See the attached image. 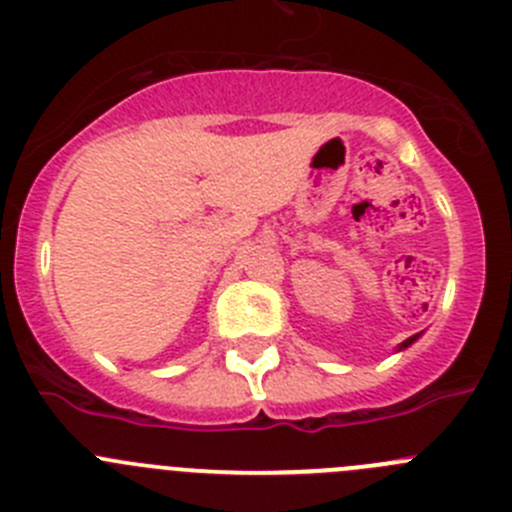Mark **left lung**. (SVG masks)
<instances>
[{"label":"left lung","mask_w":512,"mask_h":512,"mask_svg":"<svg viewBox=\"0 0 512 512\" xmlns=\"http://www.w3.org/2000/svg\"><path fill=\"white\" fill-rule=\"evenodd\" d=\"M417 338H419V333H414V336H412V338H407V341L401 343V346H399V348H407V346H412V343H414V341H417Z\"/></svg>","instance_id":"left-lung-1"}]
</instances>
